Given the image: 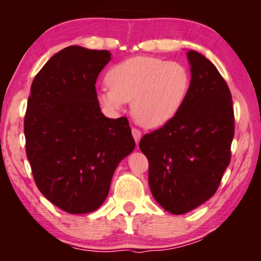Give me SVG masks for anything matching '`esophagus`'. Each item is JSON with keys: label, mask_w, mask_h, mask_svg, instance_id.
Wrapping results in <instances>:
<instances>
[{"label": "esophagus", "mask_w": 261, "mask_h": 261, "mask_svg": "<svg viewBox=\"0 0 261 261\" xmlns=\"http://www.w3.org/2000/svg\"><path fill=\"white\" fill-rule=\"evenodd\" d=\"M131 132H132V136H134V138H135L136 144L138 145L139 144V140L141 138V132L138 129H136V127H132Z\"/></svg>", "instance_id": "obj_1"}]
</instances>
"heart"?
<instances>
[{
	"instance_id": "b5f03b06",
	"label": "heart",
	"mask_w": 261,
	"mask_h": 261,
	"mask_svg": "<svg viewBox=\"0 0 261 261\" xmlns=\"http://www.w3.org/2000/svg\"><path fill=\"white\" fill-rule=\"evenodd\" d=\"M108 87L98 93L109 112H118L132 100V114L139 124L159 127L182 109L191 87L184 64L154 56H135L113 65L106 74Z\"/></svg>"
}]
</instances>
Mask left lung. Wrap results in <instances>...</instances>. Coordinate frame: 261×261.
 Segmentation results:
<instances>
[{
  "label": "left lung",
  "mask_w": 261,
  "mask_h": 261,
  "mask_svg": "<svg viewBox=\"0 0 261 261\" xmlns=\"http://www.w3.org/2000/svg\"><path fill=\"white\" fill-rule=\"evenodd\" d=\"M191 87L182 109L141 138L154 199L170 213H188L216 192L230 163L235 134L232 98L215 65L189 50Z\"/></svg>",
  "instance_id": "left-lung-1"
}]
</instances>
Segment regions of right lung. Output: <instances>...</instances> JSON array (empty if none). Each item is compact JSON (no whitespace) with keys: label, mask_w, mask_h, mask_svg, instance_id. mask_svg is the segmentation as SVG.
Instances as JSON below:
<instances>
[{"label":"right lung","mask_w":261,"mask_h":261,"mask_svg":"<svg viewBox=\"0 0 261 261\" xmlns=\"http://www.w3.org/2000/svg\"><path fill=\"white\" fill-rule=\"evenodd\" d=\"M108 50L69 46L31 86L24 120L26 156L38 189L70 214L98 210L118 163L136 143L126 117L101 113L95 83Z\"/></svg>","instance_id":"1"}]
</instances>
